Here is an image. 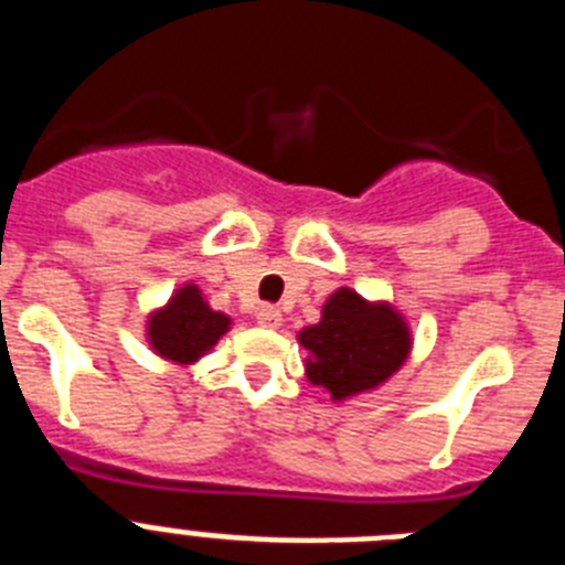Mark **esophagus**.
Returning a JSON list of instances; mask_svg holds the SVG:
<instances>
[{"mask_svg": "<svg viewBox=\"0 0 565 565\" xmlns=\"http://www.w3.org/2000/svg\"><path fill=\"white\" fill-rule=\"evenodd\" d=\"M257 326L279 328L282 326V313H279L274 306H259L257 308Z\"/></svg>", "mask_w": 565, "mask_h": 565, "instance_id": "obj_1", "label": "esophagus"}]
</instances>
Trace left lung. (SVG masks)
I'll return each instance as SVG.
<instances>
[{
    "instance_id": "8db88e82",
    "label": "left lung",
    "mask_w": 565,
    "mask_h": 565,
    "mask_svg": "<svg viewBox=\"0 0 565 565\" xmlns=\"http://www.w3.org/2000/svg\"><path fill=\"white\" fill-rule=\"evenodd\" d=\"M308 351L306 376L331 393V402L376 391L407 362L413 331L404 313L387 299H364L342 286L326 299L317 326L297 333Z\"/></svg>"
}]
</instances>
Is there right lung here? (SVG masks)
I'll return each mask as SVG.
<instances>
[{"label": "right lung", "mask_w": 565, "mask_h": 565, "mask_svg": "<svg viewBox=\"0 0 565 565\" xmlns=\"http://www.w3.org/2000/svg\"><path fill=\"white\" fill-rule=\"evenodd\" d=\"M228 328L232 317L214 311L194 282H183L161 308L149 311L143 337L154 356L178 367H192L221 342Z\"/></svg>", "instance_id": "right-lung-1"}]
</instances>
